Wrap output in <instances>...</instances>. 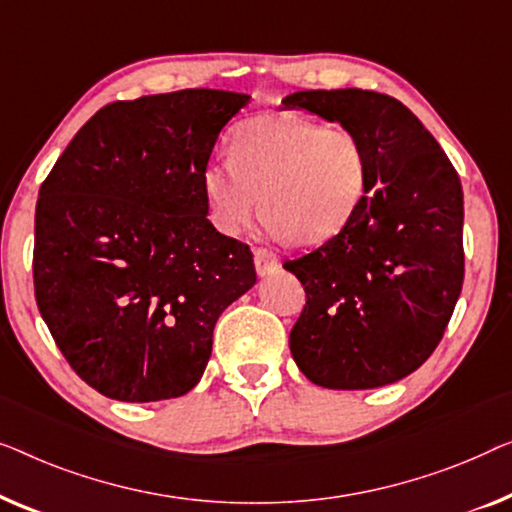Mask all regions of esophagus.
I'll use <instances>...</instances> for the list:
<instances>
[{"instance_id":"esophagus-1","label":"esophagus","mask_w":512,"mask_h":512,"mask_svg":"<svg viewBox=\"0 0 512 512\" xmlns=\"http://www.w3.org/2000/svg\"><path fill=\"white\" fill-rule=\"evenodd\" d=\"M255 269L259 276H264V273L273 271L278 266V257L276 253H271L269 248H255Z\"/></svg>"}]
</instances>
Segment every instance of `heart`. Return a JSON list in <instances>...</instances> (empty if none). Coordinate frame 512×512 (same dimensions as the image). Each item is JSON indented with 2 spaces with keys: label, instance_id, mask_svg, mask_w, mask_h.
I'll list each match as a JSON object with an SVG mask.
<instances>
[{
  "label": "heart",
  "instance_id": "heart-1",
  "mask_svg": "<svg viewBox=\"0 0 512 512\" xmlns=\"http://www.w3.org/2000/svg\"><path fill=\"white\" fill-rule=\"evenodd\" d=\"M215 229L236 236L262 208L273 239L320 246L355 220L371 187L364 141L348 127L262 113L236 127L229 160L204 169Z\"/></svg>",
  "mask_w": 512,
  "mask_h": 512
}]
</instances>
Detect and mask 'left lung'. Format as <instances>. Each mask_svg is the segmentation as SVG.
<instances>
[{"instance_id":"8db88e82","label":"left lung","mask_w":512,"mask_h":512,"mask_svg":"<svg viewBox=\"0 0 512 512\" xmlns=\"http://www.w3.org/2000/svg\"><path fill=\"white\" fill-rule=\"evenodd\" d=\"M283 106L352 129L371 164L369 194L345 232L283 264L306 292L290 331L292 357L329 390L390 385L427 362L462 292V181L434 136L390 95L304 90Z\"/></svg>"}]
</instances>
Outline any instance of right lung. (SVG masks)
<instances>
[{
  "instance_id": "right-lung-1",
  "label": "right lung",
  "mask_w": 512,
  "mask_h": 512,
  "mask_svg": "<svg viewBox=\"0 0 512 512\" xmlns=\"http://www.w3.org/2000/svg\"><path fill=\"white\" fill-rule=\"evenodd\" d=\"M248 95L178 90L97 111L41 183L34 297L78 378L118 401L199 383L220 313L255 285L206 218L204 169Z\"/></svg>"
}]
</instances>
